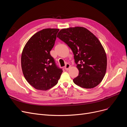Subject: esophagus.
<instances>
[{"instance_id":"34e87169","label":"esophagus","mask_w":127,"mask_h":127,"mask_svg":"<svg viewBox=\"0 0 127 127\" xmlns=\"http://www.w3.org/2000/svg\"><path fill=\"white\" fill-rule=\"evenodd\" d=\"M70 67V64H66V65L65 66V70H68L69 69V68Z\"/></svg>"}]
</instances>
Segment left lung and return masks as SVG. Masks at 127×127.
Wrapping results in <instances>:
<instances>
[{
  "label": "left lung",
  "mask_w": 127,
  "mask_h": 127,
  "mask_svg": "<svg viewBox=\"0 0 127 127\" xmlns=\"http://www.w3.org/2000/svg\"><path fill=\"white\" fill-rule=\"evenodd\" d=\"M57 37L67 44L74 53L79 70L74 82L85 89L96 87L103 79L107 66L105 50L97 37L82 27L62 29Z\"/></svg>",
  "instance_id": "left-lung-1"
}]
</instances>
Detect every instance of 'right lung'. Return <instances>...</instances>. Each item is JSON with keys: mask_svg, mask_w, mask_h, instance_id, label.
Segmentation results:
<instances>
[{"mask_svg": "<svg viewBox=\"0 0 127 127\" xmlns=\"http://www.w3.org/2000/svg\"><path fill=\"white\" fill-rule=\"evenodd\" d=\"M59 29H44L33 35L25 45L21 57L24 76L36 90L46 91L56 85L62 69L50 55Z\"/></svg>", "mask_w": 127, "mask_h": 127, "instance_id": "obj_1", "label": "right lung"}]
</instances>
